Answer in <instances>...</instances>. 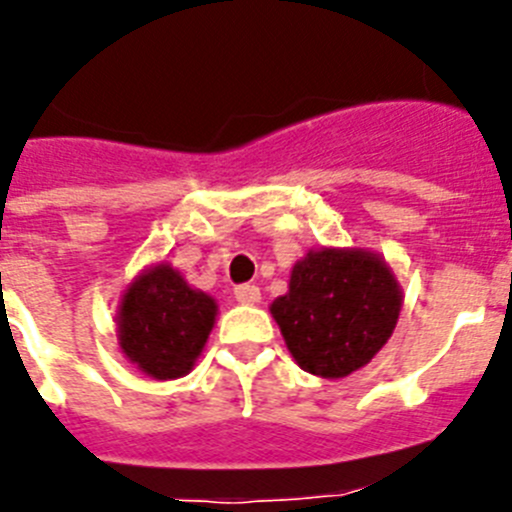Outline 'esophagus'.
I'll return each instance as SVG.
<instances>
[{
  "instance_id": "esophagus-1",
  "label": "esophagus",
  "mask_w": 512,
  "mask_h": 512,
  "mask_svg": "<svg viewBox=\"0 0 512 512\" xmlns=\"http://www.w3.org/2000/svg\"><path fill=\"white\" fill-rule=\"evenodd\" d=\"M234 298L240 300L242 305H255V303H260V288H257V285H250V283L237 285V288H234Z\"/></svg>"
}]
</instances>
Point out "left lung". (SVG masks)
<instances>
[{
    "instance_id": "obj_1",
    "label": "left lung",
    "mask_w": 512,
    "mask_h": 512,
    "mask_svg": "<svg viewBox=\"0 0 512 512\" xmlns=\"http://www.w3.org/2000/svg\"><path fill=\"white\" fill-rule=\"evenodd\" d=\"M270 310L300 369L343 379L389 341L401 290L386 262L371 252L318 250L293 267L290 290Z\"/></svg>"
}]
</instances>
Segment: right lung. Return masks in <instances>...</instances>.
<instances>
[{"mask_svg": "<svg viewBox=\"0 0 512 512\" xmlns=\"http://www.w3.org/2000/svg\"><path fill=\"white\" fill-rule=\"evenodd\" d=\"M217 303L191 290L179 272L156 265L126 290L118 341L143 374L179 379L191 371L214 326Z\"/></svg>", "mask_w": 512, "mask_h": 512, "instance_id": "right-lung-1", "label": "right lung"}]
</instances>
